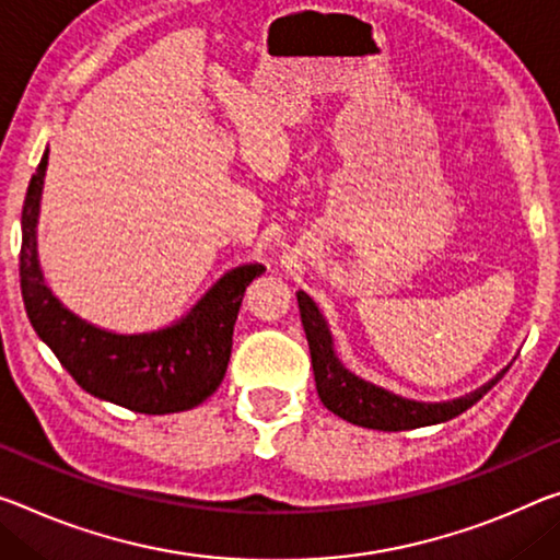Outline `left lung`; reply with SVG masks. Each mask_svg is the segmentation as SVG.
<instances>
[{
  "label": "left lung",
  "instance_id": "8db88e82",
  "mask_svg": "<svg viewBox=\"0 0 560 560\" xmlns=\"http://www.w3.org/2000/svg\"><path fill=\"white\" fill-rule=\"evenodd\" d=\"M299 312L301 324H304L308 351H312V366H314V381L316 392L328 411L341 416L343 421L353 425H363V429L376 431H408L421 429V425H433L456 419L466 408H471L478 398H483L491 388L499 384L503 374L488 381L478 392L468 394L464 398L448 404H416L406 401L401 396H394L378 388L374 384L357 378L341 366L331 349V334H328L324 316L304 291H299Z\"/></svg>",
  "mask_w": 560,
  "mask_h": 560
}]
</instances>
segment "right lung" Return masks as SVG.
I'll use <instances>...</instances> for the list:
<instances>
[{"label": "right lung", "instance_id": "1", "mask_svg": "<svg viewBox=\"0 0 560 560\" xmlns=\"http://www.w3.org/2000/svg\"><path fill=\"white\" fill-rule=\"evenodd\" d=\"M47 154L32 174L22 207L20 281L26 316L86 394L137 413L189 411L217 392L232 357L234 324L244 291L261 264L229 271L182 324L156 334L119 336L89 326L67 312L44 287L37 264V211Z\"/></svg>", "mask_w": 560, "mask_h": 560}]
</instances>
